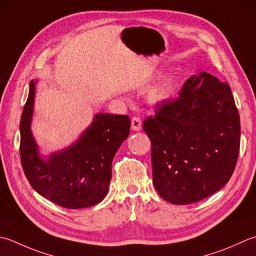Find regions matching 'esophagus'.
I'll list each match as a JSON object with an SVG mask.
<instances>
[{
  "label": "esophagus",
  "mask_w": 256,
  "mask_h": 256,
  "mask_svg": "<svg viewBox=\"0 0 256 256\" xmlns=\"http://www.w3.org/2000/svg\"><path fill=\"white\" fill-rule=\"evenodd\" d=\"M131 126H132V130H134V131H140V130H141V128H142L141 118H138V116L132 118Z\"/></svg>",
  "instance_id": "34e87169"
}]
</instances>
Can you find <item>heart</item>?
<instances>
[{
	"instance_id": "heart-1",
	"label": "heart",
	"mask_w": 256,
	"mask_h": 256,
	"mask_svg": "<svg viewBox=\"0 0 256 256\" xmlns=\"http://www.w3.org/2000/svg\"><path fill=\"white\" fill-rule=\"evenodd\" d=\"M175 85H176V75L174 73L168 74L155 90V98L158 100L168 98L175 90Z\"/></svg>"
}]
</instances>
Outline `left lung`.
<instances>
[{
	"instance_id": "8db88e82",
	"label": "left lung",
	"mask_w": 256,
	"mask_h": 256,
	"mask_svg": "<svg viewBox=\"0 0 256 256\" xmlns=\"http://www.w3.org/2000/svg\"><path fill=\"white\" fill-rule=\"evenodd\" d=\"M143 130L152 143L153 184L165 201L198 202L231 178L241 125L228 83L206 72L192 75L180 98L156 106Z\"/></svg>"
}]
</instances>
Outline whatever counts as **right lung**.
Segmentation results:
<instances>
[{"instance_id":"1","label":"right lung","mask_w":256,"mask_h":256,"mask_svg":"<svg viewBox=\"0 0 256 256\" xmlns=\"http://www.w3.org/2000/svg\"><path fill=\"white\" fill-rule=\"evenodd\" d=\"M35 83H30L20 132L25 176L40 195L65 208H84L106 196L115 153L130 134L128 115L98 113L76 142L43 160L31 131Z\"/></svg>"}]
</instances>
